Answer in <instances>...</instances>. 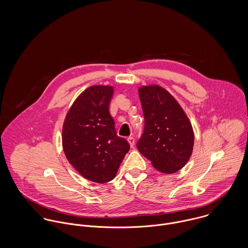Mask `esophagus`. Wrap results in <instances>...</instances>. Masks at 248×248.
Instances as JSON below:
<instances>
[{
	"label": "esophagus",
	"mask_w": 248,
	"mask_h": 248,
	"mask_svg": "<svg viewBox=\"0 0 248 248\" xmlns=\"http://www.w3.org/2000/svg\"><path fill=\"white\" fill-rule=\"evenodd\" d=\"M128 141L130 143V146L132 147V148H134V146H135V139L134 138H132V137H130V138H128Z\"/></svg>",
	"instance_id": "34e87169"
}]
</instances>
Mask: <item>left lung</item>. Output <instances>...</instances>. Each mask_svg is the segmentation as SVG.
Returning <instances> with one entry per match:
<instances>
[{
  "label": "left lung",
  "instance_id": "1",
  "mask_svg": "<svg viewBox=\"0 0 248 248\" xmlns=\"http://www.w3.org/2000/svg\"><path fill=\"white\" fill-rule=\"evenodd\" d=\"M145 125L137 144L153 166L174 174L190 159L194 147L192 124L175 97L158 85L139 89Z\"/></svg>",
  "mask_w": 248,
  "mask_h": 248
}]
</instances>
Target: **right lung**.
<instances>
[{
  "label": "right lung",
  "instance_id": "add662e5",
  "mask_svg": "<svg viewBox=\"0 0 248 248\" xmlns=\"http://www.w3.org/2000/svg\"><path fill=\"white\" fill-rule=\"evenodd\" d=\"M111 86H92L71 105L63 125L67 159L82 177L97 183L112 180L130 144L117 136L108 105Z\"/></svg>",
  "mask_w": 248,
  "mask_h": 248
}]
</instances>
